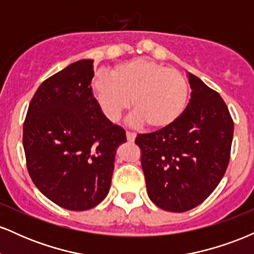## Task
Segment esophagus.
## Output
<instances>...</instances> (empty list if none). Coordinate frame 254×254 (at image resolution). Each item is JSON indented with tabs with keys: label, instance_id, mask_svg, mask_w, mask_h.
<instances>
[{
	"label": "esophagus",
	"instance_id": "esophagus-1",
	"mask_svg": "<svg viewBox=\"0 0 254 254\" xmlns=\"http://www.w3.org/2000/svg\"><path fill=\"white\" fill-rule=\"evenodd\" d=\"M136 138V133L131 132V131H127V142H133Z\"/></svg>",
	"mask_w": 254,
	"mask_h": 254
}]
</instances>
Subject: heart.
Segmentation results:
<instances>
[{
  "instance_id": "obj_1",
  "label": "heart",
  "mask_w": 254,
  "mask_h": 254,
  "mask_svg": "<svg viewBox=\"0 0 254 254\" xmlns=\"http://www.w3.org/2000/svg\"><path fill=\"white\" fill-rule=\"evenodd\" d=\"M92 92L109 121H117L129 109L131 99L133 121L154 130L173 124L189 99L188 81L182 72L148 58L118 64L111 70V77L95 76Z\"/></svg>"
}]
</instances>
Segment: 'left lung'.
<instances>
[{"mask_svg":"<svg viewBox=\"0 0 254 254\" xmlns=\"http://www.w3.org/2000/svg\"><path fill=\"white\" fill-rule=\"evenodd\" d=\"M191 99L170 127L137 135L148 196L159 208L184 212L203 203L221 182L234 123L223 99L188 72Z\"/></svg>","mask_w":254,"mask_h":254,"instance_id":"left-lung-1","label":"left lung"}]
</instances>
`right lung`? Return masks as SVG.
<instances>
[{"mask_svg":"<svg viewBox=\"0 0 254 254\" xmlns=\"http://www.w3.org/2000/svg\"><path fill=\"white\" fill-rule=\"evenodd\" d=\"M93 60H81L38 87L24 123L26 164L34 185L57 205L83 211L110 191L125 130L111 123L92 92Z\"/></svg>","mask_w":254,"mask_h":254,"instance_id":"right-lung-1","label":"right lung"}]
</instances>
